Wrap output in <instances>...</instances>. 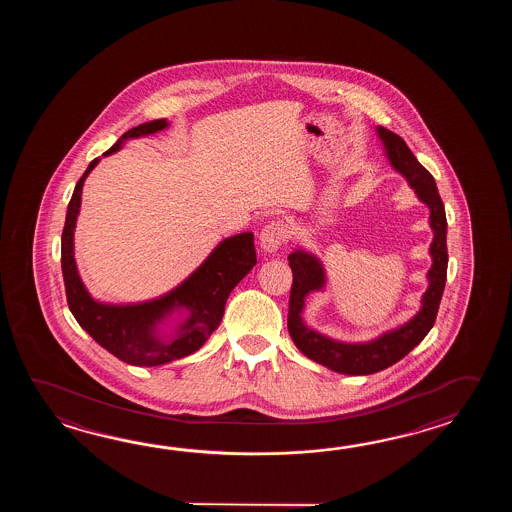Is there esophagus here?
<instances>
[{
    "label": "esophagus",
    "mask_w": 512,
    "mask_h": 512,
    "mask_svg": "<svg viewBox=\"0 0 512 512\" xmlns=\"http://www.w3.org/2000/svg\"><path fill=\"white\" fill-rule=\"evenodd\" d=\"M289 230L283 221H271L260 232L261 249L265 252L278 251L287 241Z\"/></svg>",
    "instance_id": "esophagus-1"
}]
</instances>
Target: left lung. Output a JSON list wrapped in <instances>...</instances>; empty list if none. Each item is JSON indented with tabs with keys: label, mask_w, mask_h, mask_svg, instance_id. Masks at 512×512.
Wrapping results in <instances>:
<instances>
[{
	"label": "left lung",
	"mask_w": 512,
	"mask_h": 512,
	"mask_svg": "<svg viewBox=\"0 0 512 512\" xmlns=\"http://www.w3.org/2000/svg\"><path fill=\"white\" fill-rule=\"evenodd\" d=\"M377 133L386 148V155L393 168L403 174L417 197L430 208V227L434 230V240L430 245L432 267L428 271V289L423 294L421 311L408 320L404 326L397 327L381 337L364 342V344H344L316 333L305 326L302 320L305 296L311 291H320L326 283V274L322 263L313 254L294 251L289 254V265L293 271V287L289 296V316L287 327L296 348L307 359L315 360L329 370L346 375H370L386 370L395 362L403 359L412 349L428 335L434 327L437 309L445 291L448 251H446V214L445 205L437 192L434 177L423 164L415 159L414 153L406 142L393 131L379 126Z\"/></svg>",
	"instance_id": "obj_1"
}]
</instances>
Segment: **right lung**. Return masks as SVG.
Segmentation results:
<instances>
[{"mask_svg": "<svg viewBox=\"0 0 512 512\" xmlns=\"http://www.w3.org/2000/svg\"><path fill=\"white\" fill-rule=\"evenodd\" d=\"M166 119L152 120L131 128L104 155L120 150V144L133 137L164 130ZM100 159H93L78 179L67 207L66 225L62 232V274L66 285L67 305L80 327L117 359L131 366H161L183 359L201 348L212 331L219 326L230 291L256 265V249L252 232H243L221 241L207 260L192 272L174 291L152 302L133 305L100 304L87 293L80 280L73 256V234L77 225L82 186ZM177 308H186L189 316L174 339L156 337V324Z\"/></svg>", "mask_w": 512, "mask_h": 512, "instance_id": "add662e5", "label": "right lung"}]
</instances>
